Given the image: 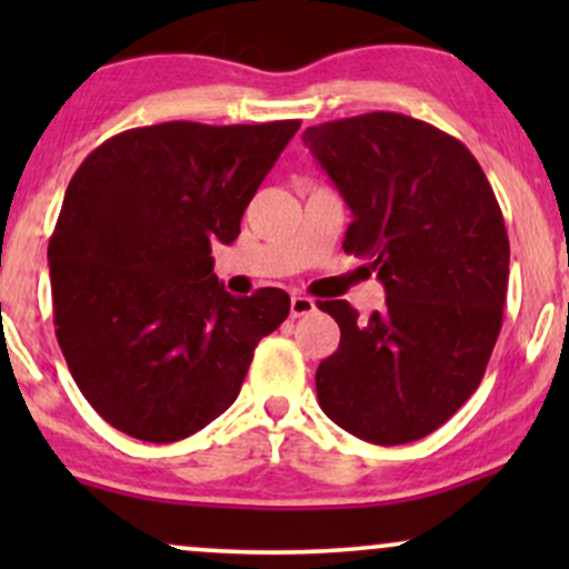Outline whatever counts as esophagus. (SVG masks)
<instances>
[{"label": "esophagus", "instance_id": "obj_1", "mask_svg": "<svg viewBox=\"0 0 569 569\" xmlns=\"http://www.w3.org/2000/svg\"><path fill=\"white\" fill-rule=\"evenodd\" d=\"M312 312H316V299L302 297V293H297V297H291V318L312 316Z\"/></svg>", "mask_w": 569, "mask_h": 569}]
</instances>
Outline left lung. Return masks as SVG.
Wrapping results in <instances>:
<instances>
[{
    "label": "left lung",
    "instance_id": "1",
    "mask_svg": "<svg viewBox=\"0 0 569 569\" xmlns=\"http://www.w3.org/2000/svg\"><path fill=\"white\" fill-rule=\"evenodd\" d=\"M302 141L352 213L342 248L388 293L369 318L345 299L318 305L339 323L318 403L363 441H417L473 396L498 342L511 259L500 206L466 143L415 117L358 114Z\"/></svg>",
    "mask_w": 569,
    "mask_h": 569
}]
</instances>
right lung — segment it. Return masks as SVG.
I'll list each match as a JSON object with an SVG mask.
<instances>
[{"mask_svg":"<svg viewBox=\"0 0 569 569\" xmlns=\"http://www.w3.org/2000/svg\"><path fill=\"white\" fill-rule=\"evenodd\" d=\"M297 130L160 122L112 136L71 176L48 246L56 337L112 428L152 443L198 433L232 407L259 339L286 321V291H224L211 243L238 238Z\"/></svg>","mask_w":569,"mask_h":569,"instance_id":"1","label":"right lung"}]
</instances>
